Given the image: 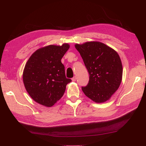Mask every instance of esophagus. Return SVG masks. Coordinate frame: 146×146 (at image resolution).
I'll return each instance as SVG.
<instances>
[{
  "label": "esophagus",
  "mask_w": 146,
  "mask_h": 146,
  "mask_svg": "<svg viewBox=\"0 0 146 146\" xmlns=\"http://www.w3.org/2000/svg\"><path fill=\"white\" fill-rule=\"evenodd\" d=\"M72 82H76V77H74L72 78Z\"/></svg>",
  "instance_id": "esophagus-1"
}]
</instances>
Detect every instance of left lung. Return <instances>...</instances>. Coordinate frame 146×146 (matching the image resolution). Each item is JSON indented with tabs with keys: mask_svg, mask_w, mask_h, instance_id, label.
<instances>
[{
	"mask_svg": "<svg viewBox=\"0 0 146 146\" xmlns=\"http://www.w3.org/2000/svg\"><path fill=\"white\" fill-rule=\"evenodd\" d=\"M90 74L88 85L83 92L96 103L110 100L121 85L123 68L117 52L99 41L76 44Z\"/></svg>",
	"mask_w": 146,
	"mask_h": 146,
	"instance_id": "left-lung-1",
	"label": "left lung"
}]
</instances>
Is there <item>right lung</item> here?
Listing matches in <instances>:
<instances>
[{
	"instance_id": "right-lung-1",
	"label": "right lung",
	"mask_w": 146,
	"mask_h": 146,
	"mask_svg": "<svg viewBox=\"0 0 146 146\" xmlns=\"http://www.w3.org/2000/svg\"><path fill=\"white\" fill-rule=\"evenodd\" d=\"M70 46L48 45L38 48L30 56L24 69L23 79L26 91L33 100L50 107L63 96L71 80L65 76L61 61Z\"/></svg>"
}]
</instances>
